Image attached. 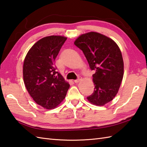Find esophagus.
<instances>
[{
  "label": "esophagus",
  "instance_id": "1",
  "mask_svg": "<svg viewBox=\"0 0 147 147\" xmlns=\"http://www.w3.org/2000/svg\"><path fill=\"white\" fill-rule=\"evenodd\" d=\"M82 80V77H80V76H79L76 80H74V82L77 83V82H79V81H80V80Z\"/></svg>",
  "mask_w": 147,
  "mask_h": 147
}]
</instances>
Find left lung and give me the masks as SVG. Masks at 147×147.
<instances>
[{
  "instance_id": "1",
  "label": "left lung",
  "mask_w": 147,
  "mask_h": 147,
  "mask_svg": "<svg viewBox=\"0 0 147 147\" xmlns=\"http://www.w3.org/2000/svg\"><path fill=\"white\" fill-rule=\"evenodd\" d=\"M74 44L82 51L92 75L94 91L87 97L89 102L103 106L117 94L124 76V62L121 50L114 41L97 32L82 34Z\"/></svg>"
}]
</instances>
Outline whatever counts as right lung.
Returning a JSON list of instances; mask_svg holds the SVG:
<instances>
[{"label":"right lung","instance_id":"add662e5","mask_svg":"<svg viewBox=\"0 0 147 147\" xmlns=\"http://www.w3.org/2000/svg\"><path fill=\"white\" fill-rule=\"evenodd\" d=\"M66 40L67 37L57 35L41 38L28 51L24 60L26 88L35 103L47 110L58 106L70 88L55 66V59Z\"/></svg>","mask_w":147,"mask_h":147}]
</instances>
